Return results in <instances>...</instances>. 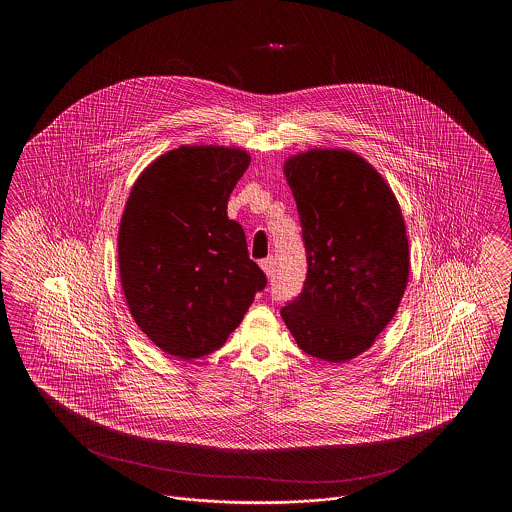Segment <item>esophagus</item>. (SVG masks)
Wrapping results in <instances>:
<instances>
[{"instance_id": "34e87169", "label": "esophagus", "mask_w": 512, "mask_h": 512, "mask_svg": "<svg viewBox=\"0 0 512 512\" xmlns=\"http://www.w3.org/2000/svg\"><path fill=\"white\" fill-rule=\"evenodd\" d=\"M259 265H261V268L265 270V274H267V276H272V272H274V259H272V257L263 259Z\"/></svg>"}]
</instances>
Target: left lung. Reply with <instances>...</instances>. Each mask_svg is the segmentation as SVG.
<instances>
[{"label": "left lung", "mask_w": 512, "mask_h": 512, "mask_svg": "<svg viewBox=\"0 0 512 512\" xmlns=\"http://www.w3.org/2000/svg\"><path fill=\"white\" fill-rule=\"evenodd\" d=\"M307 251L301 293L280 315L311 357L345 363L388 326L409 280V240L380 172L347 149H311L284 165Z\"/></svg>", "instance_id": "left-lung-1"}]
</instances>
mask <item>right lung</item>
<instances>
[{"mask_svg": "<svg viewBox=\"0 0 512 512\" xmlns=\"http://www.w3.org/2000/svg\"><path fill=\"white\" fill-rule=\"evenodd\" d=\"M249 161L236 147L180 146L138 176L126 201L122 292L140 330L172 357L217 351L267 286L226 213Z\"/></svg>", "mask_w": 512, "mask_h": 512, "instance_id": "add662e5", "label": "right lung"}]
</instances>
